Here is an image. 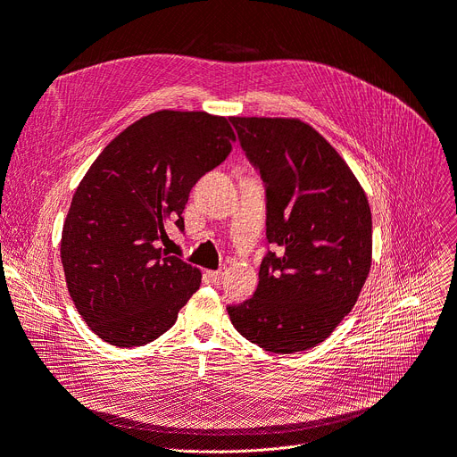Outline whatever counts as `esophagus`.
<instances>
[{
    "instance_id": "34e87169",
    "label": "esophagus",
    "mask_w": 457,
    "mask_h": 457,
    "mask_svg": "<svg viewBox=\"0 0 457 457\" xmlns=\"http://www.w3.org/2000/svg\"><path fill=\"white\" fill-rule=\"evenodd\" d=\"M209 278L212 280V284L220 286V284L224 282V278H226V270H211V272H209Z\"/></svg>"
}]
</instances>
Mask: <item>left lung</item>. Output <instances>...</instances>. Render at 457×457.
<instances>
[{
  "label": "left lung",
  "instance_id": "8db88e82",
  "mask_svg": "<svg viewBox=\"0 0 457 457\" xmlns=\"http://www.w3.org/2000/svg\"><path fill=\"white\" fill-rule=\"evenodd\" d=\"M267 197V252L252 299L228 306L270 353L321 344L351 312L371 267V211L356 177L299 119L229 117Z\"/></svg>",
  "mask_w": 457,
  "mask_h": 457
}]
</instances>
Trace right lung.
<instances>
[{"label":"right lung","instance_id":"add662e5","mask_svg":"<svg viewBox=\"0 0 457 457\" xmlns=\"http://www.w3.org/2000/svg\"><path fill=\"white\" fill-rule=\"evenodd\" d=\"M226 117L162 110L112 140L78 185L63 224L62 263L87 327L117 347L145 345L177 321L202 272L170 255L171 224L202 175L222 164Z\"/></svg>","mask_w":457,"mask_h":457}]
</instances>
